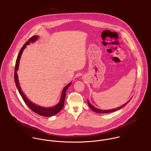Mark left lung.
Wrapping results in <instances>:
<instances>
[{"instance_id": "8db88e82", "label": "left lung", "mask_w": 151, "mask_h": 151, "mask_svg": "<svg viewBox=\"0 0 151 151\" xmlns=\"http://www.w3.org/2000/svg\"><path fill=\"white\" fill-rule=\"evenodd\" d=\"M131 99H132V97H131ZM131 99H130L129 100H128L127 103H125V104H124L123 105L121 106L120 107H117V108H116V109H110V110H101V109H97V108L94 107V106L91 104V103H90V101L88 100V106H89V107L91 108V109L93 111H94V112L97 113H108L114 112V111H117V110L120 109L122 107H123L125 105H126V104L131 100Z\"/></svg>"}]
</instances>
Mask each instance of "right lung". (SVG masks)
<instances>
[{
	"label": "right lung",
	"mask_w": 151,
	"mask_h": 151,
	"mask_svg": "<svg viewBox=\"0 0 151 151\" xmlns=\"http://www.w3.org/2000/svg\"><path fill=\"white\" fill-rule=\"evenodd\" d=\"M38 38H39V36L37 35L32 36L31 38L29 40V41L23 45V47L20 50V52L17 58L16 62L15 70H14V82H15L16 86L18 89V91H19L20 94L22 96L24 101L32 111L35 112V113L39 114L40 116H44V117H51L52 116L57 114L63 108V105H64V101H65L66 90L71 85L72 82L69 83L68 85H66L63 88V90L61 92L60 101L55 106H54L53 107H45L40 106L39 105L35 104L34 103L32 102L30 100V99H29L27 98V96L23 93V91L22 90V88H21L20 83H19L18 75H17V70L19 69L20 60V58H21V57H22V53H23L24 50L26 48V46L27 45H29L30 43H33V42H35L38 39Z\"/></svg>",
	"instance_id": "add662e5"
}]
</instances>
